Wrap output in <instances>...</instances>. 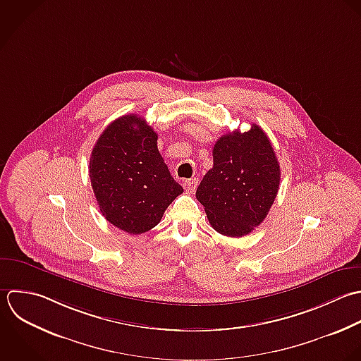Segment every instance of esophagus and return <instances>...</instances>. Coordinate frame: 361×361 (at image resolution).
<instances>
[{
    "instance_id": "esophagus-1",
    "label": "esophagus",
    "mask_w": 361,
    "mask_h": 361,
    "mask_svg": "<svg viewBox=\"0 0 361 361\" xmlns=\"http://www.w3.org/2000/svg\"><path fill=\"white\" fill-rule=\"evenodd\" d=\"M183 185H184V188H185L187 192H194L195 188H197V185H198V180H197V178L185 180V181L183 183Z\"/></svg>"
}]
</instances>
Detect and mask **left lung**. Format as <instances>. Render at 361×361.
Listing matches in <instances>:
<instances>
[{
  "label": "left lung",
  "mask_w": 361,
  "mask_h": 361,
  "mask_svg": "<svg viewBox=\"0 0 361 361\" xmlns=\"http://www.w3.org/2000/svg\"><path fill=\"white\" fill-rule=\"evenodd\" d=\"M214 166L197 188L211 226L240 238L267 216L280 187V164L266 132L256 123L247 132L221 136L212 150Z\"/></svg>",
  "instance_id": "1"
}]
</instances>
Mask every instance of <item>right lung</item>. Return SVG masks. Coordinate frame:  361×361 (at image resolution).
I'll list each match as a JSON object with an SVG mask.
<instances>
[{
	"mask_svg": "<svg viewBox=\"0 0 361 361\" xmlns=\"http://www.w3.org/2000/svg\"><path fill=\"white\" fill-rule=\"evenodd\" d=\"M88 171L101 214L130 235L154 228L183 192L159 153L157 133L135 114L105 128L91 152Z\"/></svg>",
	"mask_w": 361,
	"mask_h": 361,
	"instance_id": "obj_1",
	"label": "right lung"
}]
</instances>
